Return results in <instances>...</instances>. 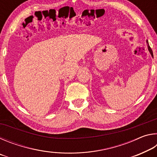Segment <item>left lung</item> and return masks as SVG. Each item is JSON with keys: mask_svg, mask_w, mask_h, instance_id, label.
I'll list each match as a JSON object with an SVG mask.
<instances>
[{"mask_svg": "<svg viewBox=\"0 0 157 157\" xmlns=\"http://www.w3.org/2000/svg\"><path fill=\"white\" fill-rule=\"evenodd\" d=\"M148 50H149V51L150 52V53H151V55H153V53H152V49H151V48L148 46Z\"/></svg>", "mask_w": 157, "mask_h": 157, "instance_id": "obj_1", "label": "left lung"}]
</instances>
